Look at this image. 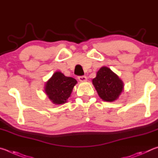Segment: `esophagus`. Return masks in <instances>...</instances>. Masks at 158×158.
I'll return each mask as SVG.
<instances>
[{"label": "esophagus", "mask_w": 158, "mask_h": 158, "mask_svg": "<svg viewBox=\"0 0 158 158\" xmlns=\"http://www.w3.org/2000/svg\"><path fill=\"white\" fill-rule=\"evenodd\" d=\"M77 78H78L79 81H81V82H85V81H87V76H78V77H77Z\"/></svg>", "instance_id": "34e87169"}]
</instances>
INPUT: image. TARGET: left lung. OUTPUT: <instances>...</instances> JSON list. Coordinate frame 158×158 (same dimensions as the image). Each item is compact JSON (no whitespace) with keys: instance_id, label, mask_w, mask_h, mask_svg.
Listing matches in <instances>:
<instances>
[{"instance_id":"8db88e82","label":"left lung","mask_w":158,"mask_h":158,"mask_svg":"<svg viewBox=\"0 0 158 158\" xmlns=\"http://www.w3.org/2000/svg\"><path fill=\"white\" fill-rule=\"evenodd\" d=\"M92 82L98 96L106 101L117 100L123 89L122 81L106 66L99 69Z\"/></svg>"}]
</instances>
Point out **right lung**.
<instances>
[{"mask_svg": "<svg viewBox=\"0 0 158 158\" xmlns=\"http://www.w3.org/2000/svg\"><path fill=\"white\" fill-rule=\"evenodd\" d=\"M76 80L66 77L60 71H57L46 82L45 92L50 100L56 105L63 104L71 96Z\"/></svg>", "mask_w": 158, "mask_h": 158, "instance_id": "add662e5", "label": "right lung"}]
</instances>
